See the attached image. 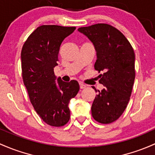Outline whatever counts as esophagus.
Masks as SVG:
<instances>
[{
  "label": "esophagus",
  "mask_w": 155,
  "mask_h": 155,
  "mask_svg": "<svg viewBox=\"0 0 155 155\" xmlns=\"http://www.w3.org/2000/svg\"><path fill=\"white\" fill-rule=\"evenodd\" d=\"M79 87H80L81 89H83V88H85L86 85H85V84H83V83L81 82V83H79Z\"/></svg>",
  "instance_id": "esophagus-1"
}]
</instances>
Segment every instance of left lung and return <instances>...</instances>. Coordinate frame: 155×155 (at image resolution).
I'll list each match as a JSON object with an SVG mask.
<instances>
[{"label": "left lung", "instance_id": "8db88e82", "mask_svg": "<svg viewBox=\"0 0 155 155\" xmlns=\"http://www.w3.org/2000/svg\"><path fill=\"white\" fill-rule=\"evenodd\" d=\"M78 31L95 48L94 68L102 73L99 82L104 85L94 99L91 114L96 121L109 124L123 114L129 102L135 79L134 52L125 35L109 24H94Z\"/></svg>", "mask_w": 155, "mask_h": 155}]
</instances>
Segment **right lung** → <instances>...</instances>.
<instances>
[{"mask_svg": "<svg viewBox=\"0 0 155 155\" xmlns=\"http://www.w3.org/2000/svg\"><path fill=\"white\" fill-rule=\"evenodd\" d=\"M75 27L42 25L30 34L21 50L24 84L32 106L45 123L51 126L64 125L70 120V100L79 91L77 81L57 79L54 69L60 46L73 33Z\"/></svg>", "mask_w": 155, "mask_h": 155, "instance_id": "1", "label": "right lung"}]
</instances>
